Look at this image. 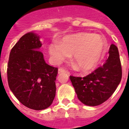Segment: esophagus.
<instances>
[{
  "label": "esophagus",
  "mask_w": 129,
  "mask_h": 129,
  "mask_svg": "<svg viewBox=\"0 0 129 129\" xmlns=\"http://www.w3.org/2000/svg\"><path fill=\"white\" fill-rule=\"evenodd\" d=\"M66 73V71L64 69H63V68H59V70H58V73H59V74H61V73Z\"/></svg>",
  "instance_id": "34e87169"
}]
</instances>
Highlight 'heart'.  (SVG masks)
Instances as JSON below:
<instances>
[{
  "instance_id": "obj_1",
  "label": "heart",
  "mask_w": 129,
  "mask_h": 129,
  "mask_svg": "<svg viewBox=\"0 0 129 129\" xmlns=\"http://www.w3.org/2000/svg\"><path fill=\"white\" fill-rule=\"evenodd\" d=\"M105 49V41L98 34L78 33L66 37L60 43L49 45L53 61L59 63L72 54V61L80 71L93 70L100 63Z\"/></svg>"
}]
</instances>
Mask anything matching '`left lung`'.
<instances>
[{"instance_id":"left-lung-1","label":"left lung","mask_w":129,"mask_h":129,"mask_svg":"<svg viewBox=\"0 0 129 129\" xmlns=\"http://www.w3.org/2000/svg\"><path fill=\"white\" fill-rule=\"evenodd\" d=\"M102 66L84 77L70 76L77 97L84 104L100 105L113 94L122 79V66L116 45L111 44Z\"/></svg>"}]
</instances>
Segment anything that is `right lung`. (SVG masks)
Instances as JSON below:
<instances>
[{"mask_svg":"<svg viewBox=\"0 0 129 129\" xmlns=\"http://www.w3.org/2000/svg\"><path fill=\"white\" fill-rule=\"evenodd\" d=\"M41 45L38 34L27 33L12 48L7 65L10 90L22 104L36 111L52 104L58 74L57 68L45 63Z\"/></svg>","mask_w":129,"mask_h":129,"instance_id":"right-lung-1","label":"right lung"}]
</instances>
